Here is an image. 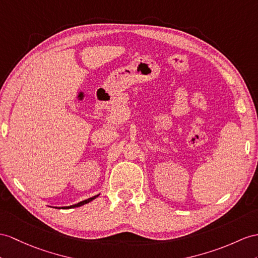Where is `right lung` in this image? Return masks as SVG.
<instances>
[{
    "mask_svg": "<svg viewBox=\"0 0 258 258\" xmlns=\"http://www.w3.org/2000/svg\"><path fill=\"white\" fill-rule=\"evenodd\" d=\"M98 196V195H97ZM97 196H94V197H92V198H89V199H86V200H84V202H81V203H79V204H77V205H73V206H70V207H64V208H75V207H80V206H83V205H85V204H87V203H90V202H92L93 199H95Z\"/></svg>",
    "mask_w": 258,
    "mask_h": 258,
    "instance_id": "1",
    "label": "right lung"
}]
</instances>
